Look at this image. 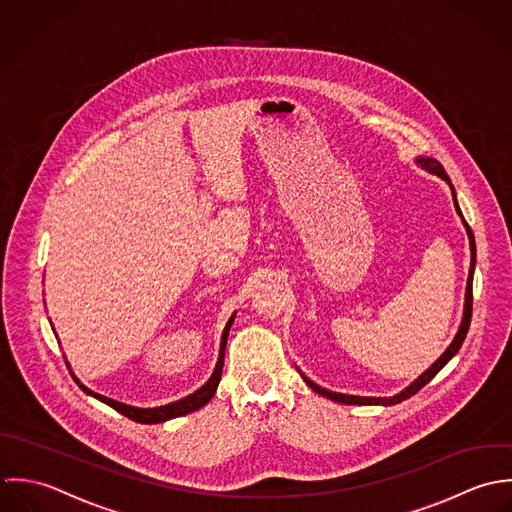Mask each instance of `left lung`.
Wrapping results in <instances>:
<instances>
[{
  "instance_id": "1",
  "label": "left lung",
  "mask_w": 512,
  "mask_h": 512,
  "mask_svg": "<svg viewBox=\"0 0 512 512\" xmlns=\"http://www.w3.org/2000/svg\"><path fill=\"white\" fill-rule=\"evenodd\" d=\"M417 164H421L427 172H431V174H437L439 178H443L445 182H451L449 180V176L445 174V170H443V166L437 162V160H433V158H419L417 160ZM451 186V184H449ZM451 190H453V186H451ZM453 202H455V209H457V213L461 215V209H459V205H457V200H455V190H453ZM465 227H467V235H469V243H471V269H469V281H467V295H465V314H463V322H461V328H459V332H457V336H455V340L451 342V346L441 354V358L429 368V370H425L411 386H408L404 392H400V394H396L394 398H360V396H346V394H336V392H330V390H324V388H320V386H316L314 382H310L305 374H301L303 376V380L307 382L308 386L316 392V394H320V396H324V398H328V400H334V402H338V404H350V406H394V404H400V402H404V400H408L411 398L413 394H417L425 384H429L431 380H433V376L457 354V350L461 348V344H463V340H465V336H467V332H469V324H471V316H473V271H475V255H477V251H475V237H473V231H471V227L465 223Z\"/></svg>"
}]
</instances>
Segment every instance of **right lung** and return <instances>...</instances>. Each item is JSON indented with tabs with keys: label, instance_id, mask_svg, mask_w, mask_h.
Returning a JSON list of instances; mask_svg holds the SVG:
<instances>
[{
	"label": "right lung",
	"instance_id": "obj_1",
	"mask_svg": "<svg viewBox=\"0 0 512 512\" xmlns=\"http://www.w3.org/2000/svg\"><path fill=\"white\" fill-rule=\"evenodd\" d=\"M233 318H235V316L229 318V322H227V326H225V330H223L221 348H219V360H217V364H215V370H213L211 378L205 382L204 386H202L198 392H194L192 396H188V398H184V400H180V402H174V404H168V406H160V408H132V406L114 402V400H110V398H104L101 394H95L93 390H89L87 386H83L77 378H75V382L79 384V388H81L85 394H89V396L101 400L106 406L116 409L118 413L126 415V417L132 419V421H138V423H162V421H168V419H172V417H180V415L192 413V411H196V409L204 408L205 404L213 398L215 390H217V384H219V380H221V370H223L225 342H227V334H229V328H231V324H233Z\"/></svg>",
	"mask_w": 512,
	"mask_h": 512
}]
</instances>
